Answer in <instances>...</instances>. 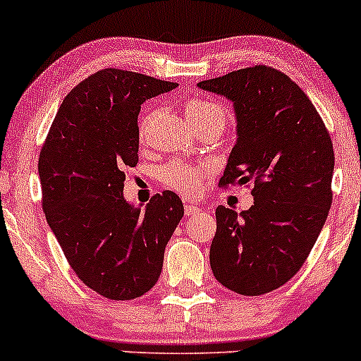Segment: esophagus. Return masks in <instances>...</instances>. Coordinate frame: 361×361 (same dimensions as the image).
Instances as JSON below:
<instances>
[{"label": "esophagus", "instance_id": "34e87169", "mask_svg": "<svg viewBox=\"0 0 361 361\" xmlns=\"http://www.w3.org/2000/svg\"><path fill=\"white\" fill-rule=\"evenodd\" d=\"M200 212V207H197L192 202H185V214L186 215H192V214H197Z\"/></svg>", "mask_w": 361, "mask_h": 361}]
</instances>
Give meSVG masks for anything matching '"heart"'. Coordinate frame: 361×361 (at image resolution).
Segmentation results:
<instances>
[{"instance_id": "heart-1", "label": "heart", "mask_w": 361, "mask_h": 361, "mask_svg": "<svg viewBox=\"0 0 361 361\" xmlns=\"http://www.w3.org/2000/svg\"><path fill=\"white\" fill-rule=\"evenodd\" d=\"M185 114L188 120H219L226 123L227 114L222 103L210 98H190L185 105ZM144 130V127H142ZM210 166L207 163L193 164L188 161L173 159L161 168L159 180L166 188L175 190L181 195H195L200 190L202 181L209 175Z\"/></svg>"}]
</instances>
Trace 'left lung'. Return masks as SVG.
<instances>
[{"label":"left lung","mask_w":361,"mask_h":361,"mask_svg":"<svg viewBox=\"0 0 361 361\" xmlns=\"http://www.w3.org/2000/svg\"><path fill=\"white\" fill-rule=\"evenodd\" d=\"M234 102L238 142L221 188L251 186L255 205L217 207L210 267L241 295L276 290L300 270L333 202L334 151L321 115L285 73L252 66L198 82Z\"/></svg>","instance_id":"1"}]
</instances>
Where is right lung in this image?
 I'll return each instance as SVG.
<instances>
[{
    "label": "right lung",
    "mask_w": 361,
    "mask_h": 361,
    "mask_svg": "<svg viewBox=\"0 0 361 361\" xmlns=\"http://www.w3.org/2000/svg\"><path fill=\"white\" fill-rule=\"evenodd\" d=\"M176 82L106 68L76 85L57 110L39 157L42 207L66 259L86 287L111 300L144 295L185 210L157 193L146 210L123 200L139 161L140 105Z\"/></svg>",
    "instance_id": "obj_1"
}]
</instances>
